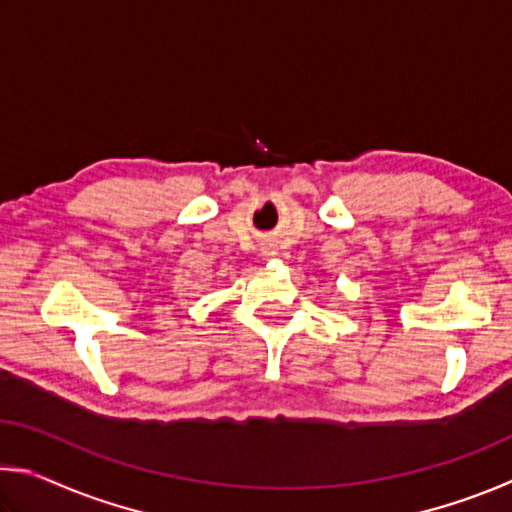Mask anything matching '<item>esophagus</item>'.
Masks as SVG:
<instances>
[{
  "mask_svg": "<svg viewBox=\"0 0 512 512\" xmlns=\"http://www.w3.org/2000/svg\"><path fill=\"white\" fill-rule=\"evenodd\" d=\"M262 253H264L266 257H273V255H275V248H273V246H264Z\"/></svg>",
  "mask_w": 512,
  "mask_h": 512,
  "instance_id": "34e87169",
  "label": "esophagus"
}]
</instances>
